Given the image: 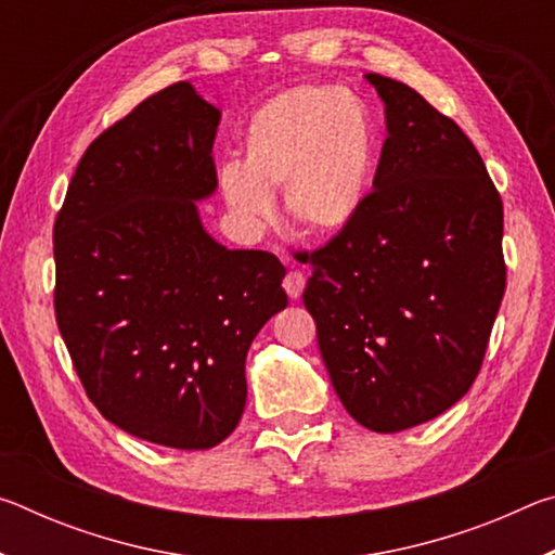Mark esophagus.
<instances>
[{
  "instance_id": "1",
  "label": "esophagus",
  "mask_w": 555,
  "mask_h": 555,
  "mask_svg": "<svg viewBox=\"0 0 555 555\" xmlns=\"http://www.w3.org/2000/svg\"><path fill=\"white\" fill-rule=\"evenodd\" d=\"M284 288H286V294H288V298H300V294H304V288H306V276H304V271H298V269H291L288 274L284 276Z\"/></svg>"
}]
</instances>
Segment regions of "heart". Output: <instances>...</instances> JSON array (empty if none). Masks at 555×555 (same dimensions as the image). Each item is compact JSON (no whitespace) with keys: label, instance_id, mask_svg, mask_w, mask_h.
I'll list each match as a JSON object with an SVG mask.
<instances>
[{"label":"heart","instance_id":"obj_1","mask_svg":"<svg viewBox=\"0 0 555 555\" xmlns=\"http://www.w3.org/2000/svg\"><path fill=\"white\" fill-rule=\"evenodd\" d=\"M377 127L350 90L298 86L269 98L244 129L242 166L218 173L228 208L251 228L271 220V193L284 188L291 230L323 240L343 232L367 201Z\"/></svg>","mask_w":555,"mask_h":555}]
</instances>
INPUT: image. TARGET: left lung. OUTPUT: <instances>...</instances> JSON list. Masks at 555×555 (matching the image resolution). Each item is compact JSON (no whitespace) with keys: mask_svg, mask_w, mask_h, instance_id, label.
Returning <instances> with one entry per match:
<instances>
[{"mask_svg":"<svg viewBox=\"0 0 555 555\" xmlns=\"http://www.w3.org/2000/svg\"><path fill=\"white\" fill-rule=\"evenodd\" d=\"M367 80L387 115L374 188L343 232L304 251V304L347 413L397 434L480 374L506 288L504 208L453 119L406 82Z\"/></svg>","mask_w":555,"mask_h":555,"instance_id":"1","label":"left lung"}]
</instances>
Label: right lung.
I'll list each match as a JSON object with an SVG mask.
<instances>
[{
	"label": "right lung",
	"mask_w": 555,
	"mask_h": 555,
	"mask_svg": "<svg viewBox=\"0 0 555 555\" xmlns=\"http://www.w3.org/2000/svg\"><path fill=\"white\" fill-rule=\"evenodd\" d=\"M218 125L188 82L154 92L86 149L53 224L55 323L88 399L178 450L237 428L249 345L288 304L274 255L222 247L198 220Z\"/></svg>",
	"instance_id": "add662e5"
}]
</instances>
